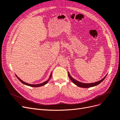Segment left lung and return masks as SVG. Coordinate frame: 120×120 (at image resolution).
I'll list each match as a JSON object with an SVG mask.
<instances>
[{
    "label": "left lung",
    "mask_w": 120,
    "mask_h": 120,
    "mask_svg": "<svg viewBox=\"0 0 120 120\" xmlns=\"http://www.w3.org/2000/svg\"><path fill=\"white\" fill-rule=\"evenodd\" d=\"M68 75H69V77L70 79L75 84V85H77V86H79V87H83V88H88V87H93V86H96L97 85H99V83H100L102 82L104 79H105L106 76L104 78H103L102 79H101L100 81H98V82H93V83H82V82H79L77 80H76V79H74L73 78H72L71 76V75L70 74V73L68 72Z\"/></svg>",
    "instance_id": "1"
}]
</instances>
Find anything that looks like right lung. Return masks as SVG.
Here are the masks:
<instances>
[{
  "instance_id": "obj_1",
  "label": "right lung",
  "mask_w": 120,
  "mask_h": 120,
  "mask_svg": "<svg viewBox=\"0 0 120 120\" xmlns=\"http://www.w3.org/2000/svg\"><path fill=\"white\" fill-rule=\"evenodd\" d=\"M16 76L17 77V78H18V79L21 82H22L23 84H24V85H26V86H32V87H39V86H44V85H46V84L49 82V81L50 79L51 78V76H52V73H51L50 77H49V79H48L47 81H45V82H42V83H41L37 84V85H32V84H29V83H26V82H23V81H22L21 79L19 78H18V77L16 76Z\"/></svg>"
}]
</instances>
